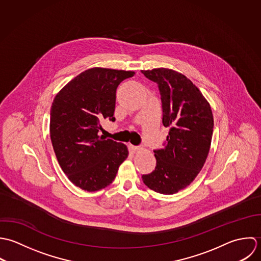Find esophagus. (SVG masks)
<instances>
[{"mask_svg": "<svg viewBox=\"0 0 261 261\" xmlns=\"http://www.w3.org/2000/svg\"><path fill=\"white\" fill-rule=\"evenodd\" d=\"M129 148H130V150L132 152H137V151H139L141 149L139 146H134V145H129Z\"/></svg>", "mask_w": 261, "mask_h": 261, "instance_id": "esophagus-1", "label": "esophagus"}]
</instances>
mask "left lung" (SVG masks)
Instances as JSON below:
<instances>
[{
  "label": "left lung",
  "mask_w": 261,
  "mask_h": 261,
  "mask_svg": "<svg viewBox=\"0 0 261 261\" xmlns=\"http://www.w3.org/2000/svg\"><path fill=\"white\" fill-rule=\"evenodd\" d=\"M141 72L158 85L162 123L169 128L165 146L154 150L155 169L142 180L156 193L173 195L190 186L206 162L213 113L201 91L182 73L164 67Z\"/></svg>",
  "instance_id": "1"
}]
</instances>
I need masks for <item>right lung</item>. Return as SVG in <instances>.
<instances>
[{
  "label": "right lung",
  "instance_id": "add662e5",
  "mask_svg": "<svg viewBox=\"0 0 261 261\" xmlns=\"http://www.w3.org/2000/svg\"><path fill=\"white\" fill-rule=\"evenodd\" d=\"M131 70L93 67L76 75L55 96L50 138L57 161L76 187L96 192L115 179L128 157L125 144L99 136L101 122L115 121L116 90Z\"/></svg>",
  "mask_w": 261,
  "mask_h": 261
}]
</instances>
